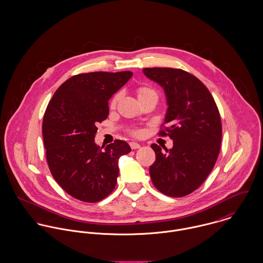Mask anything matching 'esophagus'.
<instances>
[{
  "label": "esophagus",
  "mask_w": 263,
  "mask_h": 263,
  "mask_svg": "<svg viewBox=\"0 0 263 263\" xmlns=\"http://www.w3.org/2000/svg\"><path fill=\"white\" fill-rule=\"evenodd\" d=\"M129 146H130V148H132L133 150H137V149H140V148H141V145L138 144V143H135V142L129 143Z\"/></svg>",
  "instance_id": "1"
}]
</instances>
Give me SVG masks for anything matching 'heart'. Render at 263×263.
Listing matches in <instances>:
<instances>
[{
  "mask_svg": "<svg viewBox=\"0 0 263 263\" xmlns=\"http://www.w3.org/2000/svg\"><path fill=\"white\" fill-rule=\"evenodd\" d=\"M151 93H155V91H154L153 89L149 88V87L142 86V87H139V88L137 89V95H138L139 99L142 98V97H144V96H146V95H148V94H151ZM118 98H119V95H118V94H115L112 98H111V100H110V102H109V106H110L111 108H114V107L116 106L117 101H118ZM130 134H132L133 136L139 137V136L141 135V130H140L139 128H133V129H130Z\"/></svg>",
  "mask_w": 263,
  "mask_h": 263,
  "instance_id": "heart-1",
  "label": "heart"
}]
</instances>
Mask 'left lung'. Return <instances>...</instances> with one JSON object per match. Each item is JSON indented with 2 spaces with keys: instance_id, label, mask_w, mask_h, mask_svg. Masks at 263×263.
Segmentation results:
<instances>
[{
  "instance_id": "1",
  "label": "left lung",
  "mask_w": 263,
  "mask_h": 263,
  "mask_svg": "<svg viewBox=\"0 0 263 263\" xmlns=\"http://www.w3.org/2000/svg\"><path fill=\"white\" fill-rule=\"evenodd\" d=\"M143 71L165 90L168 110L159 136L173 140V148L165 152L156 144L151 146L156 154L150 166L152 182L168 196H185L204 182L217 162L221 115L211 92L195 76L173 68Z\"/></svg>"
}]
</instances>
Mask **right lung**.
<instances>
[{"label": "right lung", "mask_w": 263, "mask_h": 263, "mask_svg": "<svg viewBox=\"0 0 263 263\" xmlns=\"http://www.w3.org/2000/svg\"><path fill=\"white\" fill-rule=\"evenodd\" d=\"M133 76L129 71L73 76L62 84L45 109L42 136L48 168L67 193L97 202L115 188L118 159L130 147L121 140L102 150L94 143L96 124L108 116V100Z\"/></svg>", "instance_id": "obj_1"}]
</instances>
